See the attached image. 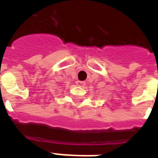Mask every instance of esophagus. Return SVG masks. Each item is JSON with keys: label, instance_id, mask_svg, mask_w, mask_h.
<instances>
[{"label": "esophagus", "instance_id": "1", "mask_svg": "<svg viewBox=\"0 0 158 158\" xmlns=\"http://www.w3.org/2000/svg\"><path fill=\"white\" fill-rule=\"evenodd\" d=\"M77 85L79 86V87H83L85 85V81H77Z\"/></svg>", "mask_w": 158, "mask_h": 158}]
</instances>
